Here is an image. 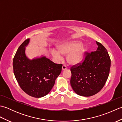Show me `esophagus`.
<instances>
[{"label":"esophagus","instance_id":"obj_1","mask_svg":"<svg viewBox=\"0 0 122 122\" xmlns=\"http://www.w3.org/2000/svg\"><path fill=\"white\" fill-rule=\"evenodd\" d=\"M67 69V67L66 66H63L62 67V71L63 70H65Z\"/></svg>","mask_w":122,"mask_h":122}]
</instances>
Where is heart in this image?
I'll return each mask as SVG.
<instances>
[{
    "mask_svg": "<svg viewBox=\"0 0 122 122\" xmlns=\"http://www.w3.org/2000/svg\"><path fill=\"white\" fill-rule=\"evenodd\" d=\"M57 50H52V56L57 61L62 59L61 55H67L66 60L68 63L72 65H76L83 61L86 49L77 41H71L59 44L56 46Z\"/></svg>",
    "mask_w": 122,
    "mask_h": 122,
    "instance_id": "obj_1",
    "label": "heart"
}]
</instances>
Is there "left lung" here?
Listing matches in <instances>:
<instances>
[{"mask_svg":"<svg viewBox=\"0 0 122 122\" xmlns=\"http://www.w3.org/2000/svg\"><path fill=\"white\" fill-rule=\"evenodd\" d=\"M95 51L87 53L84 61L71 68L70 83L77 95L91 97L100 92L108 77L111 59L107 49L97 42Z\"/></svg>","mask_w":122,"mask_h":122,"instance_id":"8db88e82","label":"left lung"}]
</instances>
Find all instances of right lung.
Instances as JSON below:
<instances>
[{
    "label": "right lung",
    "instance_id": "right-lung-1",
    "mask_svg": "<svg viewBox=\"0 0 122 122\" xmlns=\"http://www.w3.org/2000/svg\"><path fill=\"white\" fill-rule=\"evenodd\" d=\"M29 42V39L25 40L18 49L13 59L14 73L25 93L40 98L47 95L52 89L62 65L53 63L43 55L30 59L25 54V47Z\"/></svg>",
    "mask_w": 122,
    "mask_h": 122
}]
</instances>
